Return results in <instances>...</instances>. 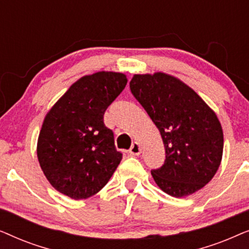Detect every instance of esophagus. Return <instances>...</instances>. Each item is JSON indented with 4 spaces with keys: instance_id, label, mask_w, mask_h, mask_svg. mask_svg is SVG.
<instances>
[{
    "instance_id": "obj_1",
    "label": "esophagus",
    "mask_w": 249,
    "mask_h": 249,
    "mask_svg": "<svg viewBox=\"0 0 249 249\" xmlns=\"http://www.w3.org/2000/svg\"><path fill=\"white\" fill-rule=\"evenodd\" d=\"M129 153H130L131 155H139V154H141V146H139L137 142H135L134 144H132L130 149H129Z\"/></svg>"
}]
</instances>
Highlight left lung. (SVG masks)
<instances>
[{"instance_id": "8db88e82", "label": "left lung", "mask_w": 249, "mask_h": 249, "mask_svg": "<svg viewBox=\"0 0 249 249\" xmlns=\"http://www.w3.org/2000/svg\"><path fill=\"white\" fill-rule=\"evenodd\" d=\"M130 90L160 130L165 148L156 185L173 197L202 189L219 169L223 131L214 111L185 83L163 72L135 74Z\"/></svg>"}]
</instances>
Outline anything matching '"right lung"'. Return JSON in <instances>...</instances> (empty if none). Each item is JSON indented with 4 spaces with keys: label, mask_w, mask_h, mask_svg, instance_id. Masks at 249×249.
I'll return each instance as SVG.
<instances>
[{
    "label": "right lung",
    "mask_w": 249,
    "mask_h": 249,
    "mask_svg": "<svg viewBox=\"0 0 249 249\" xmlns=\"http://www.w3.org/2000/svg\"><path fill=\"white\" fill-rule=\"evenodd\" d=\"M120 72L81 77L44 119L37 158L46 179L63 195L85 199L107 185L122 160L103 117L127 85Z\"/></svg>",
    "instance_id": "obj_1"
}]
</instances>
